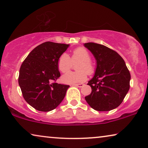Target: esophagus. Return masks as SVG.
I'll return each mask as SVG.
<instances>
[{
    "label": "esophagus",
    "mask_w": 148,
    "mask_h": 148,
    "mask_svg": "<svg viewBox=\"0 0 148 148\" xmlns=\"http://www.w3.org/2000/svg\"><path fill=\"white\" fill-rule=\"evenodd\" d=\"M73 85H74V86H77V87H79V88H81V87H82L84 84H82V83H80V84H74Z\"/></svg>",
    "instance_id": "esophagus-1"
}]
</instances>
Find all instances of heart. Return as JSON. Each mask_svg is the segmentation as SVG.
Returning a JSON list of instances; mask_svg holds the SVG:
<instances>
[{"label":"heart","instance_id":"heart-1","mask_svg":"<svg viewBox=\"0 0 148 148\" xmlns=\"http://www.w3.org/2000/svg\"><path fill=\"white\" fill-rule=\"evenodd\" d=\"M91 57L87 49L84 47H78L72 51V60L68 53H63L58 61V68L60 72L65 73L69 71L72 62H80L76 67L77 72H70L62 77V82L66 84H75L83 82L86 80L87 74L94 73V66L90 62Z\"/></svg>","mask_w":148,"mask_h":148}]
</instances>
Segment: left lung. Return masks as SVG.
<instances>
[{"instance_id":"8db88e82","label":"left lung","mask_w":148,"mask_h":148,"mask_svg":"<svg viewBox=\"0 0 148 148\" xmlns=\"http://www.w3.org/2000/svg\"><path fill=\"white\" fill-rule=\"evenodd\" d=\"M97 61L93 78L88 81L92 92L85 97L87 103L98 111L119 107L130 89L131 75L123 59L115 51L101 44H84Z\"/></svg>"}]
</instances>
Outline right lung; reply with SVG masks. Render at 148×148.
I'll return each instance as SVG.
<instances>
[{"mask_svg":"<svg viewBox=\"0 0 148 148\" xmlns=\"http://www.w3.org/2000/svg\"><path fill=\"white\" fill-rule=\"evenodd\" d=\"M69 44L47 41L31 51L21 64L18 84L27 103L39 111L56 109L65 97L69 85L52 82L60 76V56Z\"/></svg>","mask_w":148,"mask_h":148,"instance_id":"right-lung-1","label":"right lung"}]
</instances>
